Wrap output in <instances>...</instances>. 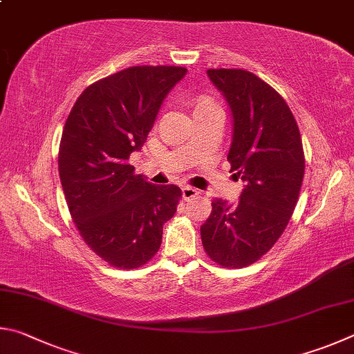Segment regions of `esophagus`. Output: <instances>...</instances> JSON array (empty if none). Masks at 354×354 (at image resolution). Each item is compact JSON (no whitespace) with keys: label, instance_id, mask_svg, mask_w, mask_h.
<instances>
[{"label":"esophagus","instance_id":"esophagus-1","mask_svg":"<svg viewBox=\"0 0 354 354\" xmlns=\"http://www.w3.org/2000/svg\"><path fill=\"white\" fill-rule=\"evenodd\" d=\"M182 194H183V199L185 201H191V199H194V197L199 196V191H197L193 187H183L182 188Z\"/></svg>","mask_w":354,"mask_h":354}]
</instances>
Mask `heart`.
I'll return each mask as SVG.
<instances>
[{"label": "heart", "instance_id": "1", "mask_svg": "<svg viewBox=\"0 0 354 354\" xmlns=\"http://www.w3.org/2000/svg\"><path fill=\"white\" fill-rule=\"evenodd\" d=\"M216 102L209 101V99H202V101L196 105V110H202V109H208V107H214Z\"/></svg>", "mask_w": 354, "mask_h": 354}]
</instances>
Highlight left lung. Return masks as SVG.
<instances>
[{
  "mask_svg": "<svg viewBox=\"0 0 354 354\" xmlns=\"http://www.w3.org/2000/svg\"><path fill=\"white\" fill-rule=\"evenodd\" d=\"M207 73L230 105L233 140L227 160L244 189L234 205L212 202L201 236L214 263L241 269L266 255L289 224L305 176V153L292 111L269 84L245 70Z\"/></svg>",
  "mask_w": 354,
  "mask_h": 354,
  "instance_id": "left-lung-1",
  "label": "left lung"
}]
</instances>
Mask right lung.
Segmentation results:
<instances>
[{"instance_id": "add662e5", "label": "right lung", "mask_w": 354, "mask_h": 354, "mask_svg": "<svg viewBox=\"0 0 354 354\" xmlns=\"http://www.w3.org/2000/svg\"><path fill=\"white\" fill-rule=\"evenodd\" d=\"M183 66H130L91 84L68 115L59 174L70 214L85 244L118 269H136L158 252L163 225L182 189L133 174L140 151Z\"/></svg>"}]
</instances>
